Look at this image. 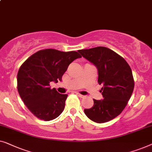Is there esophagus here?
I'll return each instance as SVG.
<instances>
[{
  "mask_svg": "<svg viewBox=\"0 0 152 152\" xmlns=\"http://www.w3.org/2000/svg\"><path fill=\"white\" fill-rule=\"evenodd\" d=\"M76 94L78 95L79 97H80V98H84V97H85V96L80 94H79V93H76Z\"/></svg>",
  "mask_w": 152,
  "mask_h": 152,
  "instance_id": "obj_1",
  "label": "esophagus"
}]
</instances>
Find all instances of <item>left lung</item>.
I'll list each match as a JSON object with an SVG mask.
<instances>
[{
  "label": "left lung",
  "instance_id": "1",
  "mask_svg": "<svg viewBox=\"0 0 152 152\" xmlns=\"http://www.w3.org/2000/svg\"><path fill=\"white\" fill-rule=\"evenodd\" d=\"M98 69V83L102 85L103 100L94 99V105L84 112L97 123H106L118 116L128 103L134 88L133 74L127 61L114 51L96 47L78 51Z\"/></svg>",
  "mask_w": 152,
  "mask_h": 152
}]
</instances>
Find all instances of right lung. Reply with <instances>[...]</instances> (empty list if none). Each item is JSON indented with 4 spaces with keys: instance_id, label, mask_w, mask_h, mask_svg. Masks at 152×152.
<instances>
[{
    "instance_id": "obj_1",
    "label": "right lung",
    "mask_w": 152,
    "mask_h": 152,
    "mask_svg": "<svg viewBox=\"0 0 152 152\" xmlns=\"http://www.w3.org/2000/svg\"><path fill=\"white\" fill-rule=\"evenodd\" d=\"M82 56L75 51L61 52L46 49L34 53L19 68L17 89L28 110L40 120L55 119L63 112L67 94H61L50 83H57L68 66Z\"/></svg>"
}]
</instances>
